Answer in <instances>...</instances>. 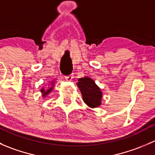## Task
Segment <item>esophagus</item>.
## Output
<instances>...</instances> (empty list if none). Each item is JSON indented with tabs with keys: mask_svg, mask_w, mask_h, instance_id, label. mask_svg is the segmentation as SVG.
<instances>
[{
	"mask_svg": "<svg viewBox=\"0 0 155 155\" xmlns=\"http://www.w3.org/2000/svg\"><path fill=\"white\" fill-rule=\"evenodd\" d=\"M73 74H71V75H70V76H66V78H65V79H66V80L68 81V82H71L72 79H73Z\"/></svg>",
	"mask_w": 155,
	"mask_h": 155,
	"instance_id": "obj_1",
	"label": "esophagus"
}]
</instances>
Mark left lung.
<instances>
[{
  "instance_id": "8db88e82",
  "label": "left lung",
  "mask_w": 155,
  "mask_h": 155,
  "mask_svg": "<svg viewBox=\"0 0 155 155\" xmlns=\"http://www.w3.org/2000/svg\"><path fill=\"white\" fill-rule=\"evenodd\" d=\"M76 85L80 90L85 104L90 108L99 107L102 104L103 93L94 81L90 77L80 78Z\"/></svg>"
}]
</instances>
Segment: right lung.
<instances>
[{
    "mask_svg": "<svg viewBox=\"0 0 155 155\" xmlns=\"http://www.w3.org/2000/svg\"><path fill=\"white\" fill-rule=\"evenodd\" d=\"M54 83H55V81H54V80L51 81V82H50L49 85H48V87L47 89L44 88V87H42L41 89H40V92H41L42 96H43V98L46 97V96H48V95L50 94V92L52 91L53 88H54Z\"/></svg>",
    "mask_w": 155,
    "mask_h": 155,
    "instance_id": "obj_1",
    "label": "right lung"
}]
</instances>
